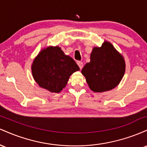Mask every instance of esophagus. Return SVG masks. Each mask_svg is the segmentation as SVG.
Returning a JSON list of instances; mask_svg holds the SVG:
<instances>
[{
  "mask_svg": "<svg viewBox=\"0 0 147 147\" xmlns=\"http://www.w3.org/2000/svg\"><path fill=\"white\" fill-rule=\"evenodd\" d=\"M77 65H79V68H80V69H82V68H83V66H84L83 62H82V61H78L77 62Z\"/></svg>",
  "mask_w": 147,
  "mask_h": 147,
  "instance_id": "34e87169",
  "label": "esophagus"
}]
</instances>
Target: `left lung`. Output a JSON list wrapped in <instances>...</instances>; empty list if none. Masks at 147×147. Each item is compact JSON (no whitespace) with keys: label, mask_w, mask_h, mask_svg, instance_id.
Wrapping results in <instances>:
<instances>
[{"label":"left lung","mask_w":147,"mask_h":147,"mask_svg":"<svg viewBox=\"0 0 147 147\" xmlns=\"http://www.w3.org/2000/svg\"><path fill=\"white\" fill-rule=\"evenodd\" d=\"M124 72V58L107 41L100 48H93L90 61L86 64L82 70L90 88L96 92L110 90L117 86Z\"/></svg>","instance_id":"1"}]
</instances>
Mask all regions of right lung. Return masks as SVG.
I'll list each match as a JSON object with an SVG mask.
<instances>
[{"label":"right lung","mask_w":147,"mask_h":147,"mask_svg":"<svg viewBox=\"0 0 147 147\" xmlns=\"http://www.w3.org/2000/svg\"><path fill=\"white\" fill-rule=\"evenodd\" d=\"M79 70L73 59L65 55L58 46L42 50L32 66L36 83L52 92H61L66 86L70 76Z\"/></svg>","instance_id":"right-lung-1"}]
</instances>
